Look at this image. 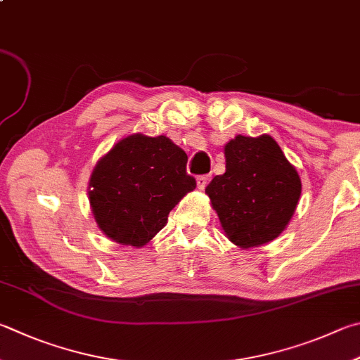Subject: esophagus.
<instances>
[{
  "label": "esophagus",
  "instance_id": "obj_1",
  "mask_svg": "<svg viewBox=\"0 0 360 360\" xmlns=\"http://www.w3.org/2000/svg\"><path fill=\"white\" fill-rule=\"evenodd\" d=\"M209 178H211V176H209V174H200L198 176V178H197V186H198L200 191H202V188L207 186Z\"/></svg>",
  "mask_w": 360,
  "mask_h": 360
}]
</instances>
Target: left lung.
Here are the masks:
<instances>
[{
    "mask_svg": "<svg viewBox=\"0 0 360 360\" xmlns=\"http://www.w3.org/2000/svg\"><path fill=\"white\" fill-rule=\"evenodd\" d=\"M225 159L226 172L206 187L221 228L243 248L271 243L296 211L302 188L296 168L269 135H238Z\"/></svg>",
    "mask_w": 360,
    "mask_h": 360,
    "instance_id": "1",
    "label": "left lung"
}]
</instances>
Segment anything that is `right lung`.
<instances>
[{
    "instance_id": "right-lung-1",
    "label": "right lung",
    "mask_w": 360,
    "mask_h": 360,
    "mask_svg": "<svg viewBox=\"0 0 360 360\" xmlns=\"http://www.w3.org/2000/svg\"><path fill=\"white\" fill-rule=\"evenodd\" d=\"M187 154L167 136L130 135L97 162L89 179L94 219L110 239L141 247L168 214L197 187L187 174Z\"/></svg>"
}]
</instances>
